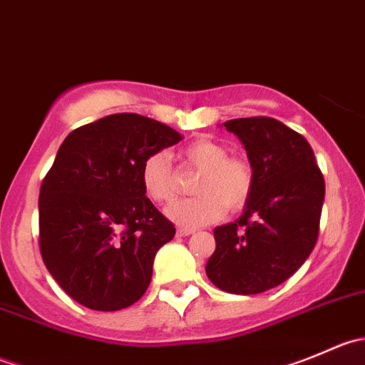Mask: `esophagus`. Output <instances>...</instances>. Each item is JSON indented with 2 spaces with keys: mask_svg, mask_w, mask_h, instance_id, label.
I'll return each mask as SVG.
<instances>
[{
  "mask_svg": "<svg viewBox=\"0 0 365 365\" xmlns=\"http://www.w3.org/2000/svg\"><path fill=\"white\" fill-rule=\"evenodd\" d=\"M194 233H196V230H192V227H178V230H176V235H178V237H189V235Z\"/></svg>",
  "mask_w": 365,
  "mask_h": 365,
  "instance_id": "1",
  "label": "esophagus"
}]
</instances>
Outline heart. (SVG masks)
Listing matches in <instances>:
<instances>
[{
	"label": "heart",
	"mask_w": 365,
	"mask_h": 365,
	"mask_svg": "<svg viewBox=\"0 0 365 365\" xmlns=\"http://www.w3.org/2000/svg\"><path fill=\"white\" fill-rule=\"evenodd\" d=\"M187 165L200 171L192 190L200 196L169 206L168 215L183 227L215 222L227 210L237 212L247 205L254 190V165L247 157L230 155V148L215 139L201 138L182 148ZM141 185L155 203H171L178 196V178L165 152L146 155L141 164Z\"/></svg>",
	"instance_id": "b5f03b06"
}]
</instances>
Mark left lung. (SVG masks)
<instances>
[{"mask_svg": "<svg viewBox=\"0 0 365 365\" xmlns=\"http://www.w3.org/2000/svg\"><path fill=\"white\" fill-rule=\"evenodd\" d=\"M224 127L245 145L256 182L240 219L213 231L206 275L222 292L256 295L292 277L314 249L325 178L307 139L275 118Z\"/></svg>", "mask_w": 365, "mask_h": 365, "instance_id": "8db88e82", "label": "left lung"}]
</instances>
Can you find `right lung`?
I'll return each instance as SVG.
<instances>
[{
  "label": "right lung",
  "mask_w": 365,
  "mask_h": 365,
  "mask_svg": "<svg viewBox=\"0 0 365 365\" xmlns=\"http://www.w3.org/2000/svg\"><path fill=\"white\" fill-rule=\"evenodd\" d=\"M180 139L160 121L118 113L61 143L40 185L38 247L54 281L84 307L120 311L145 295L155 254L176 230L146 197L141 164Z\"/></svg>",
  "instance_id": "obj_1"
}]
</instances>
